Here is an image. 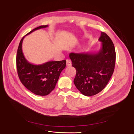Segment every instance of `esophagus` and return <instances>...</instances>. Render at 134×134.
<instances>
[{"label": "esophagus", "mask_w": 134, "mask_h": 134, "mask_svg": "<svg viewBox=\"0 0 134 134\" xmlns=\"http://www.w3.org/2000/svg\"><path fill=\"white\" fill-rule=\"evenodd\" d=\"M66 65L69 66L71 65V62L70 60H69V59L66 60Z\"/></svg>", "instance_id": "1"}]
</instances>
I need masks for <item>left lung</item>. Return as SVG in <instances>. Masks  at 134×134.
Instances as JSON below:
<instances>
[{
  "mask_svg": "<svg viewBox=\"0 0 134 134\" xmlns=\"http://www.w3.org/2000/svg\"><path fill=\"white\" fill-rule=\"evenodd\" d=\"M102 46L96 53L71 52L69 58L76 73L74 83L80 93L92 96L102 91L113 73L116 51L111 39L101 32L98 39Z\"/></svg>",
  "mask_w": 134,
  "mask_h": 134,
  "instance_id": "left-lung-1",
  "label": "left lung"
}]
</instances>
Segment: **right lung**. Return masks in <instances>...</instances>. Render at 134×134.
Here are the masks:
<instances>
[{
	"mask_svg": "<svg viewBox=\"0 0 134 134\" xmlns=\"http://www.w3.org/2000/svg\"><path fill=\"white\" fill-rule=\"evenodd\" d=\"M48 25L41 26L30 31L19 42L17 57V72L21 83L26 88L38 96H47L54 90L61 72L66 66V60L50 61L40 65L29 63L22 52V42L26 36Z\"/></svg>",
	"mask_w": 134,
	"mask_h": 134,
	"instance_id": "1",
	"label": "right lung"
}]
</instances>
